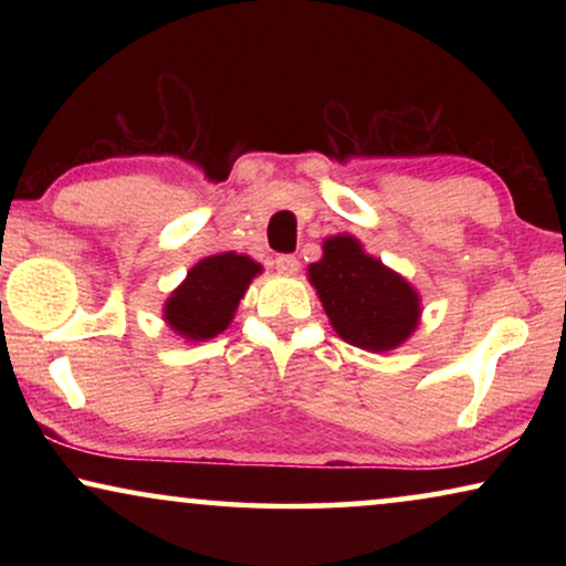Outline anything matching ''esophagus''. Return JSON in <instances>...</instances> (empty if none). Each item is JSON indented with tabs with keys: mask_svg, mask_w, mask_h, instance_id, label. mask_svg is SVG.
I'll return each mask as SVG.
<instances>
[{
	"mask_svg": "<svg viewBox=\"0 0 566 566\" xmlns=\"http://www.w3.org/2000/svg\"><path fill=\"white\" fill-rule=\"evenodd\" d=\"M273 265H275L277 273H283V275H296L298 273V260L293 258V254H277Z\"/></svg>",
	"mask_w": 566,
	"mask_h": 566,
	"instance_id": "esophagus-1",
	"label": "esophagus"
}]
</instances>
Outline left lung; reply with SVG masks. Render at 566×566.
I'll return each instance as SVG.
<instances>
[{"label":"left lung","mask_w":566,"mask_h":566,"mask_svg":"<svg viewBox=\"0 0 566 566\" xmlns=\"http://www.w3.org/2000/svg\"><path fill=\"white\" fill-rule=\"evenodd\" d=\"M308 281L337 335L363 350H391L412 335L420 319L412 285L347 234L324 242V258L308 265Z\"/></svg>","instance_id":"left-lung-1"}]
</instances>
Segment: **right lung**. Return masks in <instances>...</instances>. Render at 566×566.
<instances>
[{
    "label": "right lung",
    "instance_id": "obj_1",
    "mask_svg": "<svg viewBox=\"0 0 566 566\" xmlns=\"http://www.w3.org/2000/svg\"><path fill=\"white\" fill-rule=\"evenodd\" d=\"M260 265L244 254L223 252L200 260L169 296L165 319L185 339H211L227 329Z\"/></svg>",
    "mask_w": 566,
    "mask_h": 566
}]
</instances>
